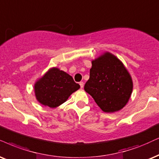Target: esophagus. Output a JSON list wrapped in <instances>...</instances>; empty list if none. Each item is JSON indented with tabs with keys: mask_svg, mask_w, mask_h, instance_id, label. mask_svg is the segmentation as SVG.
<instances>
[{
	"mask_svg": "<svg viewBox=\"0 0 159 159\" xmlns=\"http://www.w3.org/2000/svg\"><path fill=\"white\" fill-rule=\"evenodd\" d=\"M84 82L83 81H81V82H79V85H80V86H81V88L82 89V88L84 87Z\"/></svg>",
	"mask_w": 159,
	"mask_h": 159,
	"instance_id": "1",
	"label": "esophagus"
}]
</instances>
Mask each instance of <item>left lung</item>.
Listing matches in <instances>:
<instances>
[{
	"label": "left lung",
	"instance_id": "obj_1",
	"mask_svg": "<svg viewBox=\"0 0 159 159\" xmlns=\"http://www.w3.org/2000/svg\"><path fill=\"white\" fill-rule=\"evenodd\" d=\"M89 79L84 90L103 111L122 109L130 97L133 82L128 70L116 56L106 53L92 62Z\"/></svg>",
	"mask_w": 159,
	"mask_h": 159
}]
</instances>
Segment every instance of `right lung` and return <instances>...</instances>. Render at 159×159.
<instances>
[{
  "mask_svg": "<svg viewBox=\"0 0 159 159\" xmlns=\"http://www.w3.org/2000/svg\"><path fill=\"white\" fill-rule=\"evenodd\" d=\"M80 88L73 77L65 72L52 68L35 84V94L44 106L56 108L65 103L73 92Z\"/></svg>",
  "mask_w": 159,
  "mask_h": 159,
  "instance_id": "1",
  "label": "right lung"
}]
</instances>
